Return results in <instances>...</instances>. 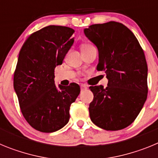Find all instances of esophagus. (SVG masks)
Here are the masks:
<instances>
[{
  "label": "esophagus",
  "mask_w": 158,
  "mask_h": 158,
  "mask_svg": "<svg viewBox=\"0 0 158 158\" xmlns=\"http://www.w3.org/2000/svg\"><path fill=\"white\" fill-rule=\"evenodd\" d=\"M88 86L86 85H81V90H85V89H87Z\"/></svg>",
  "instance_id": "esophagus-1"
}]
</instances>
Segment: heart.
Segmentation results:
<instances>
[{"instance_id": "obj_1", "label": "heart", "mask_w": 158, "mask_h": 158, "mask_svg": "<svg viewBox=\"0 0 158 158\" xmlns=\"http://www.w3.org/2000/svg\"><path fill=\"white\" fill-rule=\"evenodd\" d=\"M89 46H91V45H85V46H83V47H89Z\"/></svg>"}]
</instances>
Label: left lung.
I'll return each instance as SVG.
<instances>
[{
	"mask_svg": "<svg viewBox=\"0 0 158 158\" xmlns=\"http://www.w3.org/2000/svg\"><path fill=\"white\" fill-rule=\"evenodd\" d=\"M97 47L98 71H104L107 86H90L92 122L106 131L126 128L139 115L147 98L148 68L144 51L133 32L115 21L84 29Z\"/></svg>",
	"mask_w": 158,
	"mask_h": 158,
	"instance_id": "obj_1",
	"label": "left lung"
}]
</instances>
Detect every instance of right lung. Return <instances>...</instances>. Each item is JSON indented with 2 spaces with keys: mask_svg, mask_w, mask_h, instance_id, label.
Instances as JSON below:
<instances>
[{
  "mask_svg": "<svg viewBox=\"0 0 158 158\" xmlns=\"http://www.w3.org/2000/svg\"><path fill=\"white\" fill-rule=\"evenodd\" d=\"M74 30L50 25L31 35L19 53L13 86L23 117L41 132L51 133L65 127L69 107L80 86L55 85L54 69L62 65L74 43Z\"/></svg>",
  "mask_w": 158,
  "mask_h": 158,
  "instance_id": "1",
  "label": "right lung"
}]
</instances>
